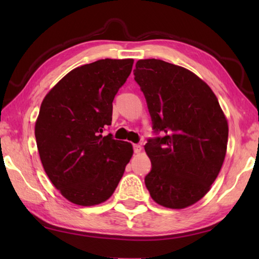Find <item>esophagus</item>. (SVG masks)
<instances>
[{
	"mask_svg": "<svg viewBox=\"0 0 259 259\" xmlns=\"http://www.w3.org/2000/svg\"><path fill=\"white\" fill-rule=\"evenodd\" d=\"M134 151H135V153H140V152H142V146L138 145V144H135Z\"/></svg>",
	"mask_w": 259,
	"mask_h": 259,
	"instance_id": "34e87169",
	"label": "esophagus"
}]
</instances>
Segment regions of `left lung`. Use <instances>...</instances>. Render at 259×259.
<instances>
[{
	"instance_id": "1",
	"label": "left lung",
	"mask_w": 259,
	"mask_h": 259,
	"mask_svg": "<svg viewBox=\"0 0 259 259\" xmlns=\"http://www.w3.org/2000/svg\"><path fill=\"white\" fill-rule=\"evenodd\" d=\"M135 80L145 95L153 129L152 162L145 185L157 204L190 207L207 194L224 162L229 123L207 83L182 66L160 59L136 63Z\"/></svg>"
}]
</instances>
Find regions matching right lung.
<instances>
[{
	"label": "right lung",
	"mask_w": 259,
	"mask_h": 259,
	"mask_svg": "<svg viewBox=\"0 0 259 259\" xmlns=\"http://www.w3.org/2000/svg\"><path fill=\"white\" fill-rule=\"evenodd\" d=\"M134 59H102L67 73L47 94L35 122L43 169L69 202L83 207L111 198L134 154L133 145L103 136L113 99Z\"/></svg>",
	"instance_id": "right-lung-1"
}]
</instances>
